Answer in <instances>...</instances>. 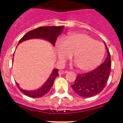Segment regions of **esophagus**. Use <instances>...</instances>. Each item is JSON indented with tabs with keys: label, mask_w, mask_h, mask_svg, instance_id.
Wrapping results in <instances>:
<instances>
[{
	"label": "esophagus",
	"mask_w": 123,
	"mask_h": 123,
	"mask_svg": "<svg viewBox=\"0 0 123 123\" xmlns=\"http://www.w3.org/2000/svg\"><path fill=\"white\" fill-rule=\"evenodd\" d=\"M68 72L67 70H60L59 71V74L60 75H62V74H67L68 73Z\"/></svg>",
	"instance_id": "34e87169"
}]
</instances>
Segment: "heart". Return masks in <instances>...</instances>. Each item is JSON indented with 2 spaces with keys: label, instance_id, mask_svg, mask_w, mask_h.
Listing matches in <instances>:
<instances>
[{
  "label": "heart",
  "instance_id": "b5f03b06",
  "mask_svg": "<svg viewBox=\"0 0 123 123\" xmlns=\"http://www.w3.org/2000/svg\"><path fill=\"white\" fill-rule=\"evenodd\" d=\"M58 56L65 60L73 55L74 61L80 70L87 71L98 66L104 58L105 48L99 41H95L89 35L74 33L56 41Z\"/></svg>",
  "mask_w": 123,
  "mask_h": 123
}]
</instances>
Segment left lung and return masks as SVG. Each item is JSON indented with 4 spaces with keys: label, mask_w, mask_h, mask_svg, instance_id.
<instances>
[{
    "label": "left lung",
    "mask_w": 123,
    "mask_h": 123,
    "mask_svg": "<svg viewBox=\"0 0 123 123\" xmlns=\"http://www.w3.org/2000/svg\"><path fill=\"white\" fill-rule=\"evenodd\" d=\"M104 63L94 70L79 74L74 85H71L76 94L82 97H91L99 94L107 84L111 68V60L109 51Z\"/></svg>",
    "instance_id": "1"
}]
</instances>
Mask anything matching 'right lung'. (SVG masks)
I'll return each mask as SVG.
<instances>
[{
	"instance_id": "obj_1",
	"label": "right lung",
	"mask_w": 123,
	"mask_h": 123,
	"mask_svg": "<svg viewBox=\"0 0 123 123\" xmlns=\"http://www.w3.org/2000/svg\"><path fill=\"white\" fill-rule=\"evenodd\" d=\"M63 27L64 26H43V27H37L36 29L31 30V31L27 32L19 40V43L29 39L43 38V39L48 40L51 43H52L53 45L55 46L58 36H59L62 31H63ZM58 75H59L58 70L54 69L49 79H48V80L44 84V86L38 90L34 91H24L19 87L17 83H16V84L18 86V88L19 89L20 91L24 94H25L26 96L32 97V98L41 97L44 96L46 94H47L48 92L50 91L51 88L54 83L55 79Z\"/></svg>"
}]
</instances>
